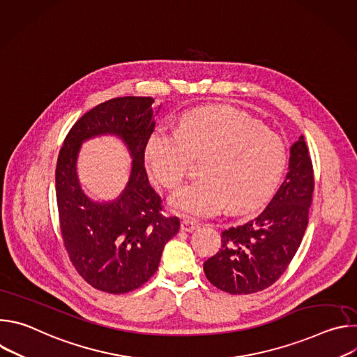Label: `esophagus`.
<instances>
[{
    "mask_svg": "<svg viewBox=\"0 0 357 357\" xmlns=\"http://www.w3.org/2000/svg\"><path fill=\"white\" fill-rule=\"evenodd\" d=\"M199 227V223L195 222V220H190V219H183L181 222V230L183 231H193L195 229Z\"/></svg>",
    "mask_w": 357,
    "mask_h": 357,
    "instance_id": "1",
    "label": "esophagus"
}]
</instances>
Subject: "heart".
Listing matches in <instances>:
<instances>
[{
    "mask_svg": "<svg viewBox=\"0 0 357 357\" xmlns=\"http://www.w3.org/2000/svg\"><path fill=\"white\" fill-rule=\"evenodd\" d=\"M190 154H206L203 176L179 188L171 206L193 218L215 216L227 206L236 213L261 208L288 164L284 139L230 106L197 107L181 116L178 131L157 130L146 142L145 161L152 176L174 189L188 172Z\"/></svg>",
    "mask_w": 357,
    "mask_h": 357,
    "instance_id": "1",
    "label": "heart"
}]
</instances>
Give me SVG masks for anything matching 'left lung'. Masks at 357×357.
I'll list each match as a JSON object with an SVG mask.
<instances>
[{
	"instance_id": "left-lung-1",
	"label": "left lung",
	"mask_w": 357,
	"mask_h": 357,
	"mask_svg": "<svg viewBox=\"0 0 357 357\" xmlns=\"http://www.w3.org/2000/svg\"><path fill=\"white\" fill-rule=\"evenodd\" d=\"M315 179L303 135L291 146L285 181L256 218L222 231V248L203 264L216 288L247 295L273 285L287 270L308 226Z\"/></svg>"
}]
</instances>
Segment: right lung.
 Segmentation results:
<instances>
[{
  "label": "right lung",
  "instance_id": "add662e5",
  "mask_svg": "<svg viewBox=\"0 0 357 357\" xmlns=\"http://www.w3.org/2000/svg\"><path fill=\"white\" fill-rule=\"evenodd\" d=\"M154 128V98L116 97L82 116L59 152L55 175L63 244L79 275L103 292L126 294L145 284L158 270L164 245L179 230V219L164 215L144 167ZM101 133L120 136L133 157L126 189L107 204L87 198L75 174L81 142Z\"/></svg>",
  "mask_w": 357,
  "mask_h": 357
}]
</instances>
